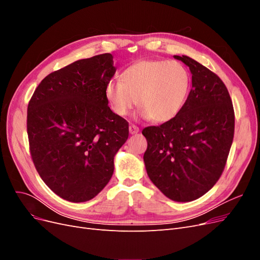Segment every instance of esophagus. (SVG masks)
<instances>
[{
  "label": "esophagus",
  "mask_w": 260,
  "mask_h": 260,
  "mask_svg": "<svg viewBox=\"0 0 260 260\" xmlns=\"http://www.w3.org/2000/svg\"><path fill=\"white\" fill-rule=\"evenodd\" d=\"M140 130H139V128L137 127V125H135V124H130V127H129V132H130V135H136V133H138Z\"/></svg>",
  "instance_id": "34e87169"
}]
</instances>
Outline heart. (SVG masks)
Instances as JSON below:
<instances>
[{"mask_svg":"<svg viewBox=\"0 0 260 260\" xmlns=\"http://www.w3.org/2000/svg\"><path fill=\"white\" fill-rule=\"evenodd\" d=\"M190 89V74L179 61L142 59L121 74V81H108L105 98L113 113L125 117L141 107L140 116L155 122L169 121L182 109Z\"/></svg>","mask_w":260,"mask_h":260,"instance_id":"heart-1","label":"heart"}]
</instances>
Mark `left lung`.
<instances>
[{
    "label": "left lung",
    "mask_w": 260,
    "mask_h": 260,
    "mask_svg": "<svg viewBox=\"0 0 260 260\" xmlns=\"http://www.w3.org/2000/svg\"><path fill=\"white\" fill-rule=\"evenodd\" d=\"M175 58L190 68L192 89L174 119L143 129V159L158 190L184 203L207 193L221 176L233 141L234 111L216 74L185 55Z\"/></svg>",
    "instance_id": "8db88e82"
}]
</instances>
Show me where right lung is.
<instances>
[{"label": "right lung", "instance_id": "obj_1", "mask_svg": "<svg viewBox=\"0 0 260 260\" xmlns=\"http://www.w3.org/2000/svg\"><path fill=\"white\" fill-rule=\"evenodd\" d=\"M113 55L74 61L46 76L28 104L27 132L38 174L59 198L90 201L114 172V157L129 136L105 86L116 73Z\"/></svg>", "mask_w": 260, "mask_h": 260}]
</instances>
